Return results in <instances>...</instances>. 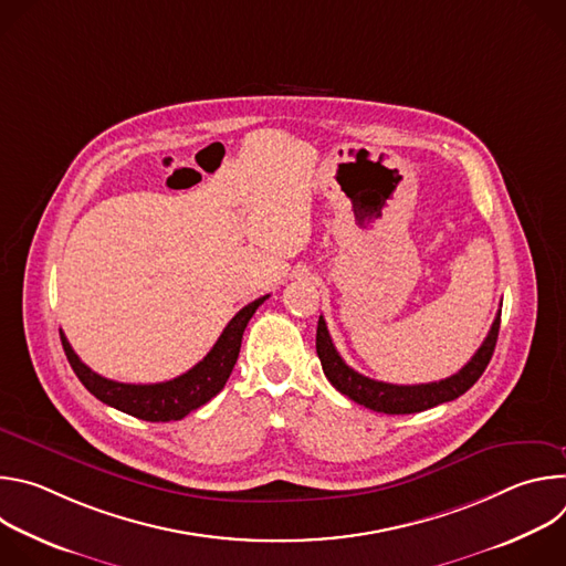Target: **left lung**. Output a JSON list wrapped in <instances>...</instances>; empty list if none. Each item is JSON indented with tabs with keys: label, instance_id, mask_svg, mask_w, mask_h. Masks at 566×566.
I'll list each match as a JSON object with an SVG mask.
<instances>
[{
	"label": "left lung",
	"instance_id": "8db88e82",
	"mask_svg": "<svg viewBox=\"0 0 566 566\" xmlns=\"http://www.w3.org/2000/svg\"><path fill=\"white\" fill-rule=\"evenodd\" d=\"M500 319L502 311H497V317L493 322V327L486 336V340L481 343L476 354L450 378H443L439 382H426V385H391L382 380L367 378L358 371H354L336 352L327 322L319 315L317 319V334H315V352L322 363V371L329 378V382L352 400H356L358 406H365L374 412L382 415H415L430 410L434 406H441V402L454 400L461 394H465L483 374V369L489 367L497 336H500Z\"/></svg>",
	"mask_w": 566,
	"mask_h": 566
}]
</instances>
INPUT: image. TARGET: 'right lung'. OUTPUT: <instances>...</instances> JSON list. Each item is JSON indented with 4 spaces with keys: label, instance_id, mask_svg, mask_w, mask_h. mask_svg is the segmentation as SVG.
<instances>
[{
    "label": "right lung",
    "instance_id": "right-lung-1",
    "mask_svg": "<svg viewBox=\"0 0 566 566\" xmlns=\"http://www.w3.org/2000/svg\"><path fill=\"white\" fill-rule=\"evenodd\" d=\"M266 297L269 295L258 297L255 302L241 308L228 322L219 340L214 343V347L208 352V356L201 363H197L190 371H186L172 380H166V382L132 385V382L109 380V378L92 371L83 360L77 358V354L71 349V345L62 332H60V340H62L64 354H66L69 365L73 367L75 376L98 400L107 402V406H112L129 417L143 419V421H151V423L181 421L192 410L206 406L212 396H217L223 389V385L237 363L241 336H244L249 319L253 317V313Z\"/></svg>",
    "mask_w": 566,
    "mask_h": 566
}]
</instances>
